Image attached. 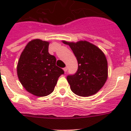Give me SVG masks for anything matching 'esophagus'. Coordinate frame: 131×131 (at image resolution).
<instances>
[{"instance_id":"34e87169","label":"esophagus","mask_w":131,"mask_h":131,"mask_svg":"<svg viewBox=\"0 0 131 131\" xmlns=\"http://www.w3.org/2000/svg\"><path fill=\"white\" fill-rule=\"evenodd\" d=\"M63 71H64L65 72H66V71H68V68H67V67H65V68H63Z\"/></svg>"}]
</instances>
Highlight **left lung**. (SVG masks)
I'll use <instances>...</instances> for the list:
<instances>
[{"instance_id": "left-lung-1", "label": "left lung", "mask_w": 131, "mask_h": 131, "mask_svg": "<svg viewBox=\"0 0 131 131\" xmlns=\"http://www.w3.org/2000/svg\"><path fill=\"white\" fill-rule=\"evenodd\" d=\"M63 42L70 47L78 62L75 73L67 76L72 92L84 97L96 94L107 80V62L104 54L87 41Z\"/></svg>"}]
</instances>
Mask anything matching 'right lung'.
I'll return each instance as SVG.
<instances>
[{"label": "right lung", "instance_id": "obj_1", "mask_svg": "<svg viewBox=\"0 0 131 131\" xmlns=\"http://www.w3.org/2000/svg\"><path fill=\"white\" fill-rule=\"evenodd\" d=\"M49 42L35 39L29 42L19 58L17 73L24 87L33 95L51 94L58 79L64 73L56 65V59L48 53Z\"/></svg>", "mask_w": 131, "mask_h": 131}]
</instances>
